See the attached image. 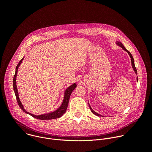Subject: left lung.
Returning <instances> with one entry per match:
<instances>
[{"label":"left lung","mask_w":152,"mask_h":152,"mask_svg":"<svg viewBox=\"0 0 152 152\" xmlns=\"http://www.w3.org/2000/svg\"><path fill=\"white\" fill-rule=\"evenodd\" d=\"M116 45L118 46H119V47H121L124 51H126L128 54H129V56H130V58H131V64H132V68H133V69H134V72H135V74L137 75V69H136V67H135V63H134V58H133V56H132V54L130 53V52L129 51H128L125 48H124V46H123V45L122 44V43L120 42V41H117L116 42ZM137 81H138V77H137ZM88 104H89V106H90V110H91V111L94 114V115H97V116H100V117H102V115H100V114H98V113H97L96 112H95L92 108H91V107L90 106V104H89V103H88Z\"/></svg>","instance_id":"8db88e82"}]
</instances>
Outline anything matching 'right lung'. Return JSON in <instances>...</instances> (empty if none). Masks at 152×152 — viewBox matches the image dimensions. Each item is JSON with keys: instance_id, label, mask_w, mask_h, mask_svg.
Wrapping results in <instances>:
<instances>
[{"instance_id": "1", "label": "right lung", "mask_w": 152, "mask_h": 152, "mask_svg": "<svg viewBox=\"0 0 152 152\" xmlns=\"http://www.w3.org/2000/svg\"><path fill=\"white\" fill-rule=\"evenodd\" d=\"M24 58L25 57H23L22 59H21L20 61V62H18V64H17V66L16 69H15V75H14V79H13L14 91L15 97H16V99H17V102H18V104L20 107L25 113L31 115L32 117H34L37 119H39V120H52V119H55V118H58L61 117L63 114H64L66 112L70 95H71L72 93L73 92V91L75 89V88L77 86L76 83H74L73 84H72V85L69 86V87L66 90H65L62 103L61 105L58 108L57 110H56L55 111H54L53 112H51V113H49L44 114H41V115H34V114H31V113L26 111L24 106H23L22 103H21V102L20 100V98H19L18 90H17V84H16V78H17V72H18V67L20 66V64H21V62H22V61L23 60Z\"/></svg>"}]
</instances>
